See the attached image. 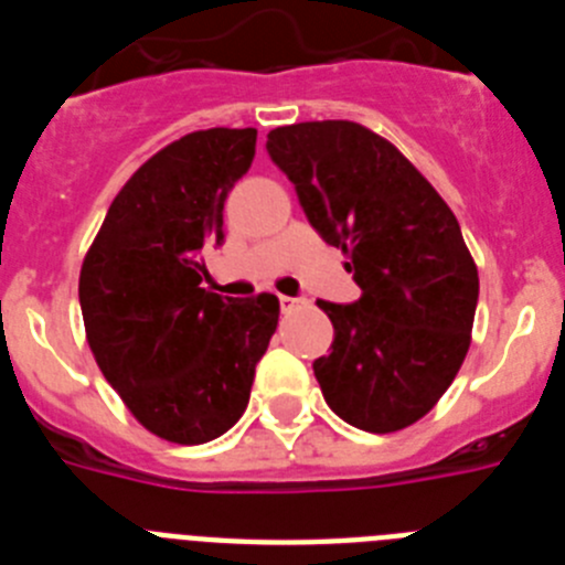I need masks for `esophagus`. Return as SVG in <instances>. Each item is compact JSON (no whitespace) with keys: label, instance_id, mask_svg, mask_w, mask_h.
<instances>
[{"label":"esophagus","instance_id":"esophagus-1","mask_svg":"<svg viewBox=\"0 0 565 565\" xmlns=\"http://www.w3.org/2000/svg\"><path fill=\"white\" fill-rule=\"evenodd\" d=\"M299 302H302V299L286 297V294H279V308H282V311H294V308H297Z\"/></svg>","mask_w":565,"mask_h":565}]
</instances>
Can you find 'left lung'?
Here are the masks:
<instances>
[{
    "label": "left lung",
    "mask_w": 565,
    "mask_h": 565,
    "mask_svg": "<svg viewBox=\"0 0 565 565\" xmlns=\"http://www.w3.org/2000/svg\"><path fill=\"white\" fill-rule=\"evenodd\" d=\"M266 149L362 288L351 306L317 302L333 322L331 353L313 362L328 407L367 433L411 427L436 407L469 351L478 268L456 214L362 124L277 127Z\"/></svg>",
    "instance_id": "obj_1"
}]
</instances>
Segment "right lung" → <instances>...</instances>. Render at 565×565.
<instances>
[{
    "instance_id": "right-lung-1",
    "label": "right lung",
    "mask_w": 565,
    "mask_h": 565,
    "mask_svg": "<svg viewBox=\"0 0 565 565\" xmlns=\"http://www.w3.org/2000/svg\"><path fill=\"white\" fill-rule=\"evenodd\" d=\"M257 129H201L152 154L115 194L78 279L89 351L154 436L206 444L246 411L277 331L274 294L201 288L223 206L254 161Z\"/></svg>"
}]
</instances>
